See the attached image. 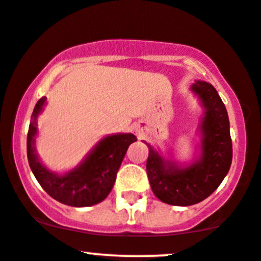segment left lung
<instances>
[{"instance_id":"obj_1","label":"left lung","mask_w":261,"mask_h":261,"mask_svg":"<svg viewBox=\"0 0 261 261\" xmlns=\"http://www.w3.org/2000/svg\"><path fill=\"white\" fill-rule=\"evenodd\" d=\"M191 90L205 109L200 125V158L191 165L179 166L144 141L149 147L146 171L152 193L165 204L177 206L197 204L210 196L229 172L232 160L229 116L218 91L205 81H195Z\"/></svg>"}]
</instances>
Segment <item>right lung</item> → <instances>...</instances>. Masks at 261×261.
Returning <instances> with one entry per match:
<instances>
[{
  "label": "right lung",
  "mask_w": 261,
  "mask_h": 261,
  "mask_svg": "<svg viewBox=\"0 0 261 261\" xmlns=\"http://www.w3.org/2000/svg\"><path fill=\"white\" fill-rule=\"evenodd\" d=\"M46 103L41 97L35 106L27 134V159L40 185L51 197L65 205L91 206L105 200L114 188L117 171L128 146L135 142L133 134H116L101 140L79 166L64 175L50 171L38 159L35 147L37 116Z\"/></svg>",
  "instance_id": "add662e5"
}]
</instances>
